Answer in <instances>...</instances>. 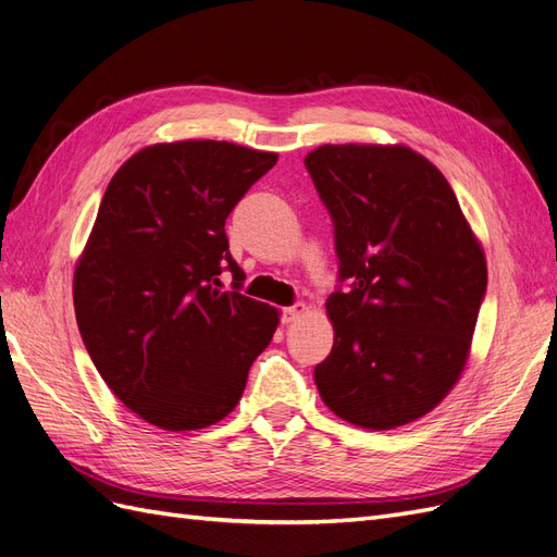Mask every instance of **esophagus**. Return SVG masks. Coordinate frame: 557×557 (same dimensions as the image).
Returning <instances> with one entry per match:
<instances>
[{
  "mask_svg": "<svg viewBox=\"0 0 557 557\" xmlns=\"http://www.w3.org/2000/svg\"><path fill=\"white\" fill-rule=\"evenodd\" d=\"M307 311H309V307L305 305V301H297V305L283 309V323H293V320L301 318Z\"/></svg>",
  "mask_w": 557,
  "mask_h": 557,
  "instance_id": "obj_1",
  "label": "esophagus"
}]
</instances>
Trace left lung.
I'll list each match as a JSON object with an SVG mask.
<instances>
[{
	"mask_svg": "<svg viewBox=\"0 0 557 557\" xmlns=\"http://www.w3.org/2000/svg\"><path fill=\"white\" fill-rule=\"evenodd\" d=\"M334 221L342 281L315 367L346 423L395 430L430 413L460 381L487 285L485 252L446 176L404 144H325L305 158Z\"/></svg>",
	"mask_w": 557,
	"mask_h": 557,
	"instance_id": "left-lung-1",
	"label": "left lung"
}]
</instances>
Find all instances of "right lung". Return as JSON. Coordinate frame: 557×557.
<instances>
[{
    "label": "right lung",
    "mask_w": 557,
    "mask_h": 557,
    "mask_svg": "<svg viewBox=\"0 0 557 557\" xmlns=\"http://www.w3.org/2000/svg\"><path fill=\"white\" fill-rule=\"evenodd\" d=\"M276 160L232 141H164L109 183L74 269L76 323L99 376L150 425H215L272 342L281 311L239 293L225 221Z\"/></svg>",
    "instance_id": "right-lung-1"
}]
</instances>
